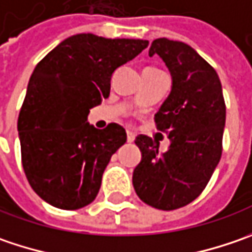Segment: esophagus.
Segmentation results:
<instances>
[{"instance_id": "1", "label": "esophagus", "mask_w": 252, "mask_h": 252, "mask_svg": "<svg viewBox=\"0 0 252 252\" xmlns=\"http://www.w3.org/2000/svg\"><path fill=\"white\" fill-rule=\"evenodd\" d=\"M134 139H135V135L131 131H126V141L128 142H134Z\"/></svg>"}]
</instances>
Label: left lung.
<instances>
[{
    "label": "left lung",
    "mask_w": 252,
    "mask_h": 252,
    "mask_svg": "<svg viewBox=\"0 0 252 252\" xmlns=\"http://www.w3.org/2000/svg\"><path fill=\"white\" fill-rule=\"evenodd\" d=\"M158 55L172 77L169 95L155 114L159 131L170 144L138 135L141 162L132 173L138 197L159 210H175L193 202L209 183L221 158L225 104L213 67L189 45L155 39L149 56Z\"/></svg>",
    "instance_id": "1"
}]
</instances>
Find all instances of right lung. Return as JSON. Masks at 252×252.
I'll use <instances>...</instances> for the list:
<instances>
[{"label":"right lung","mask_w":252,"mask_h":252,"mask_svg":"<svg viewBox=\"0 0 252 252\" xmlns=\"http://www.w3.org/2000/svg\"><path fill=\"white\" fill-rule=\"evenodd\" d=\"M142 39L77 33L39 62L18 118L22 166L40 199L77 210L95 199L105 166L126 141V129L87 123L110 95L111 76L148 46Z\"/></svg>","instance_id":"1"}]
</instances>
